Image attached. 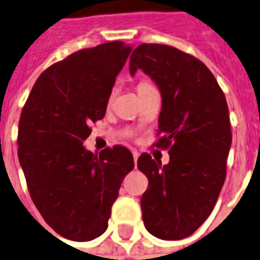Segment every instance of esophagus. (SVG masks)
Instances as JSON below:
<instances>
[{
    "label": "esophagus",
    "instance_id": "esophagus-1",
    "mask_svg": "<svg viewBox=\"0 0 260 260\" xmlns=\"http://www.w3.org/2000/svg\"><path fill=\"white\" fill-rule=\"evenodd\" d=\"M132 155H134L135 165H136V161H138V158H139V152L138 151H132Z\"/></svg>",
    "mask_w": 260,
    "mask_h": 260
}]
</instances>
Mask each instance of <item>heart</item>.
<instances>
[{"instance_id": "1", "label": "heart", "mask_w": 260, "mask_h": 260, "mask_svg": "<svg viewBox=\"0 0 260 260\" xmlns=\"http://www.w3.org/2000/svg\"><path fill=\"white\" fill-rule=\"evenodd\" d=\"M146 87H150V84H147V83H140L138 87V91L143 90V88H146Z\"/></svg>"}]
</instances>
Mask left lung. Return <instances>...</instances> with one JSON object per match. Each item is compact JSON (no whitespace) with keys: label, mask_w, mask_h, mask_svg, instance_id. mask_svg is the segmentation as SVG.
I'll return each instance as SVG.
<instances>
[{"label":"left lung","mask_w":260,"mask_h":260,"mask_svg":"<svg viewBox=\"0 0 260 260\" xmlns=\"http://www.w3.org/2000/svg\"><path fill=\"white\" fill-rule=\"evenodd\" d=\"M142 69L162 96L158 147H169V164L142 154L138 168L148 178L142 196L144 226L162 240H181L205 222L226 176L232 144L225 95L210 69L166 45L134 50L129 72Z\"/></svg>","instance_id":"obj_1"}]
</instances>
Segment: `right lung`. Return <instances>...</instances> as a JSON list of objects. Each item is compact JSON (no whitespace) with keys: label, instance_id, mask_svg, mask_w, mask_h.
<instances>
[{"label":"right lung","instance_id":"1","mask_svg":"<svg viewBox=\"0 0 260 260\" xmlns=\"http://www.w3.org/2000/svg\"><path fill=\"white\" fill-rule=\"evenodd\" d=\"M129 53L116 41L51 65L20 116L17 154L31 199L49 226L69 240H94L108 229L122 180L134 169L128 148L94 154L83 146L91 124L105 117Z\"/></svg>","mask_w":260,"mask_h":260}]
</instances>
